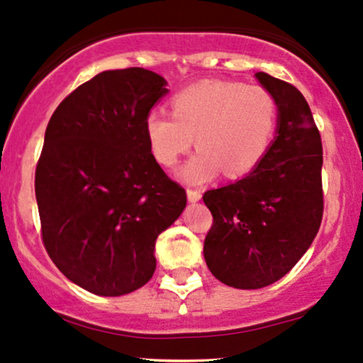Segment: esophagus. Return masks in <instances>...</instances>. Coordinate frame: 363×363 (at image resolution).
<instances>
[{
	"instance_id": "obj_1",
	"label": "esophagus",
	"mask_w": 363,
	"mask_h": 363,
	"mask_svg": "<svg viewBox=\"0 0 363 363\" xmlns=\"http://www.w3.org/2000/svg\"><path fill=\"white\" fill-rule=\"evenodd\" d=\"M187 199H189L191 203H196L201 199V193H199L198 189H187Z\"/></svg>"
}]
</instances>
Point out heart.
Instances as JSON below:
<instances>
[{
	"label": "heart",
	"mask_w": 363,
	"mask_h": 363,
	"mask_svg": "<svg viewBox=\"0 0 363 363\" xmlns=\"http://www.w3.org/2000/svg\"><path fill=\"white\" fill-rule=\"evenodd\" d=\"M170 112H150L145 136L150 153L162 167L172 169L193 147L196 155L179 177L205 184L225 172L242 177L261 165L278 126V102L268 89L242 82H201L177 91Z\"/></svg>",
	"instance_id": "heart-1"
}]
</instances>
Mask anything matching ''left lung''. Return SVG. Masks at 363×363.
Masks as SVG:
<instances>
[{
	"label": "left lung",
	"instance_id": "1",
	"mask_svg": "<svg viewBox=\"0 0 363 363\" xmlns=\"http://www.w3.org/2000/svg\"><path fill=\"white\" fill-rule=\"evenodd\" d=\"M278 102V126L261 165L244 179L206 191L213 215L206 266L216 280L242 290L278 281L297 264L323 220V143L303 95L290 83L256 73Z\"/></svg>",
	"mask_w": 363,
	"mask_h": 363
}]
</instances>
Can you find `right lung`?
I'll use <instances>...</instances> for the list:
<instances>
[{
  "label": "right lung",
  "mask_w": 363,
  "mask_h": 363,
  "mask_svg": "<svg viewBox=\"0 0 363 363\" xmlns=\"http://www.w3.org/2000/svg\"><path fill=\"white\" fill-rule=\"evenodd\" d=\"M167 82L143 68L102 72L54 111L35 169L43 240L78 286L119 297L157 268L155 240L186 208L157 164L145 119Z\"/></svg>",
  "instance_id": "1"
}]
</instances>
